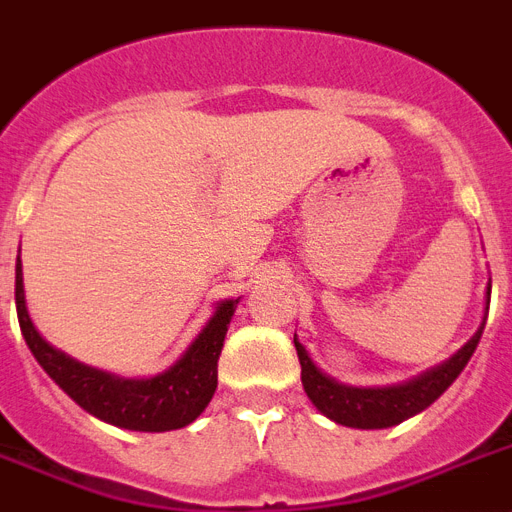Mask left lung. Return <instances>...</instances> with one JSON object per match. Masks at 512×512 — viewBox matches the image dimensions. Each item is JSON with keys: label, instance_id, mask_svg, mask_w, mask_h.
Returning a JSON list of instances; mask_svg holds the SVG:
<instances>
[{"label": "left lung", "instance_id": "obj_1", "mask_svg": "<svg viewBox=\"0 0 512 512\" xmlns=\"http://www.w3.org/2000/svg\"><path fill=\"white\" fill-rule=\"evenodd\" d=\"M489 293H492V287H487V308H484L481 327L476 329V335L455 356H450L434 369L424 371L421 377L411 379V382L392 384V387H350V384H340L337 379L327 377L311 361L308 350L303 348L298 342V335H295L293 342L295 350H298V361H301V382L308 400L324 416L332 418L335 424L353 426V429H387V426H395L405 418L416 416L424 408H429L458 379L460 371L466 369V363L474 356L481 332H484V324H487Z\"/></svg>", "mask_w": 512, "mask_h": 512}]
</instances>
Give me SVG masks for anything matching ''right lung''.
I'll return each instance as SVG.
<instances>
[{
	"label": "right lung",
	"instance_id": "obj_1",
	"mask_svg": "<svg viewBox=\"0 0 512 512\" xmlns=\"http://www.w3.org/2000/svg\"><path fill=\"white\" fill-rule=\"evenodd\" d=\"M240 298L222 301L198 337L170 369L149 379H125L75 361L38 335L23 290V264H15V306L25 345L41 369L88 411L130 432H170L193 424L217 390V361Z\"/></svg>",
	"mask_w": 512,
	"mask_h": 512
}]
</instances>
